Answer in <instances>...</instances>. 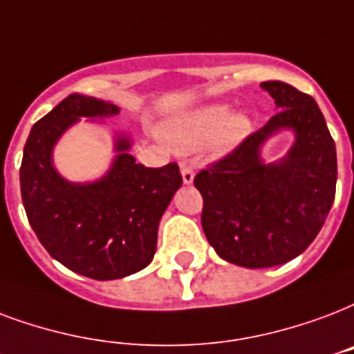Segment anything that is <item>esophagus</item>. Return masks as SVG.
I'll return each mask as SVG.
<instances>
[{
	"instance_id": "34e87169",
	"label": "esophagus",
	"mask_w": 354,
	"mask_h": 354,
	"mask_svg": "<svg viewBox=\"0 0 354 354\" xmlns=\"http://www.w3.org/2000/svg\"><path fill=\"white\" fill-rule=\"evenodd\" d=\"M182 178H183V183H193V180H195V172H193V169L189 165H182Z\"/></svg>"
}]
</instances>
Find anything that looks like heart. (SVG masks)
<instances>
[{
	"mask_svg": "<svg viewBox=\"0 0 354 354\" xmlns=\"http://www.w3.org/2000/svg\"><path fill=\"white\" fill-rule=\"evenodd\" d=\"M250 122L245 115L232 117L228 105H207L187 117L169 124L167 139L182 152H193L215 141L221 152L232 150L249 135Z\"/></svg>",
	"mask_w": 354,
	"mask_h": 354,
	"instance_id": "heart-1",
	"label": "heart"
}]
</instances>
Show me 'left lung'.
Here are the masks:
<instances>
[{"mask_svg": "<svg viewBox=\"0 0 354 354\" xmlns=\"http://www.w3.org/2000/svg\"><path fill=\"white\" fill-rule=\"evenodd\" d=\"M261 88L280 111L195 176L207 241L223 260L249 269L280 266L308 249L333 207L338 178L334 139L315 100L282 81ZM280 129H293L296 142L266 166L259 148Z\"/></svg>", "mask_w": 354, "mask_h": 354, "instance_id": "1", "label": "left lung"}]
</instances>
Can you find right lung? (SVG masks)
Listing matches in <instances>:
<instances>
[{"instance_id":"add662e5","label":"right lung","mask_w":354,"mask_h":354,"mask_svg":"<svg viewBox=\"0 0 354 354\" xmlns=\"http://www.w3.org/2000/svg\"><path fill=\"white\" fill-rule=\"evenodd\" d=\"M117 113V105L70 94L31 128L20 167L21 202L42 247L94 280L124 279L152 261L159 219L182 185L176 163H135L126 135L117 137V158L98 182L70 183L55 171L51 150L72 124Z\"/></svg>"}]
</instances>
